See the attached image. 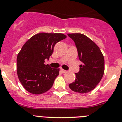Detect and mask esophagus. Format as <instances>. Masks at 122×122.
<instances>
[{
  "label": "esophagus",
  "mask_w": 122,
  "mask_h": 122,
  "mask_svg": "<svg viewBox=\"0 0 122 122\" xmlns=\"http://www.w3.org/2000/svg\"><path fill=\"white\" fill-rule=\"evenodd\" d=\"M61 72H62V73H66V72H67L66 71L64 70V69H61Z\"/></svg>",
  "instance_id": "esophagus-1"
}]
</instances>
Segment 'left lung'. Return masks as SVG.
<instances>
[{
  "mask_svg": "<svg viewBox=\"0 0 122 122\" xmlns=\"http://www.w3.org/2000/svg\"><path fill=\"white\" fill-rule=\"evenodd\" d=\"M75 43L79 59L82 62L76 79L69 87L73 92L83 94L93 90L104 73V58L99 47L87 36L81 33H68Z\"/></svg>",
  "mask_w": 122,
  "mask_h": 122,
  "instance_id": "1",
  "label": "left lung"
}]
</instances>
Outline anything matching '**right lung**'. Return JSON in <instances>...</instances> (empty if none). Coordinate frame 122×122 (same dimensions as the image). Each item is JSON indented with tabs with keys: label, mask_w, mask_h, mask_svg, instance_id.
Masks as SVG:
<instances>
[{
	"label": "right lung",
	"mask_w": 122,
	"mask_h": 122,
	"mask_svg": "<svg viewBox=\"0 0 122 122\" xmlns=\"http://www.w3.org/2000/svg\"><path fill=\"white\" fill-rule=\"evenodd\" d=\"M66 37L62 33H39L26 41L17 58V72L20 82L26 91L41 94L49 90L60 69L45 64L53 53L55 45Z\"/></svg>",
	"instance_id": "add662e5"
}]
</instances>
